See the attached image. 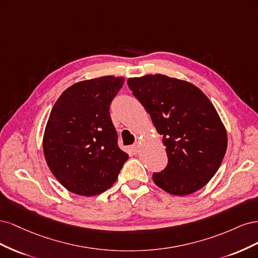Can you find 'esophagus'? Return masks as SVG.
Listing matches in <instances>:
<instances>
[{"instance_id": "1", "label": "esophagus", "mask_w": 258, "mask_h": 258, "mask_svg": "<svg viewBox=\"0 0 258 258\" xmlns=\"http://www.w3.org/2000/svg\"><path fill=\"white\" fill-rule=\"evenodd\" d=\"M139 148H140V143H139V142H137V143H135L134 145L131 146V151L134 152V153H138Z\"/></svg>"}]
</instances>
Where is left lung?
<instances>
[{"mask_svg": "<svg viewBox=\"0 0 258 258\" xmlns=\"http://www.w3.org/2000/svg\"><path fill=\"white\" fill-rule=\"evenodd\" d=\"M128 86L167 147L168 165L153 174L155 184L177 196L202 188L227 148V134L211 101L192 84L161 74L129 79Z\"/></svg>", "mask_w": 258, "mask_h": 258, "instance_id": "left-lung-1", "label": "left lung"}]
</instances>
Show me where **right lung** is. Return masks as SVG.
<instances>
[{
  "instance_id": "1",
  "label": "right lung",
  "mask_w": 258,
  "mask_h": 258,
  "mask_svg": "<svg viewBox=\"0 0 258 258\" xmlns=\"http://www.w3.org/2000/svg\"><path fill=\"white\" fill-rule=\"evenodd\" d=\"M123 77L74 84L54 103L44 135L46 162L67 189L96 196L116 182L128 154L118 146L110 105Z\"/></svg>"
}]
</instances>
